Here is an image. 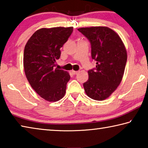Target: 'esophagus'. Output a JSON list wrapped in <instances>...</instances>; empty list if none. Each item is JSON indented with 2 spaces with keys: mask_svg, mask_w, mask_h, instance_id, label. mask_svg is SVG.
<instances>
[{
  "mask_svg": "<svg viewBox=\"0 0 148 148\" xmlns=\"http://www.w3.org/2000/svg\"><path fill=\"white\" fill-rule=\"evenodd\" d=\"M72 74H74V75H76V74H77V73H78V71H72Z\"/></svg>",
  "mask_w": 148,
  "mask_h": 148,
  "instance_id": "esophagus-1",
  "label": "esophagus"
}]
</instances>
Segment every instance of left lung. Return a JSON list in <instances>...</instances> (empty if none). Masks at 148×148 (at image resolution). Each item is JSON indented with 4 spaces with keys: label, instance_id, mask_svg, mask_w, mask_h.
Listing matches in <instances>:
<instances>
[{
    "label": "left lung",
    "instance_id": "8db88e82",
    "mask_svg": "<svg viewBox=\"0 0 148 148\" xmlns=\"http://www.w3.org/2000/svg\"><path fill=\"white\" fill-rule=\"evenodd\" d=\"M91 44V57L96 68L88 71L84 84L86 95L96 101H104L116 91L123 76L127 53L117 32L107 27H82L77 29Z\"/></svg>",
    "mask_w": 148,
    "mask_h": 148
}]
</instances>
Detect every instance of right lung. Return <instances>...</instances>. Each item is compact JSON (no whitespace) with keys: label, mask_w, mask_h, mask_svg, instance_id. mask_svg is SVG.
I'll list each match as a JSON object with an SVG mask.
<instances>
[{"label":"right lung","mask_w":148,"mask_h":148,"mask_svg":"<svg viewBox=\"0 0 148 148\" xmlns=\"http://www.w3.org/2000/svg\"><path fill=\"white\" fill-rule=\"evenodd\" d=\"M73 27L42 28L27 41L23 54L27 79L35 91L49 102H57L64 96L69 73L55 69L61 56L60 48L71 36Z\"/></svg>","instance_id":"obj_1"}]
</instances>
